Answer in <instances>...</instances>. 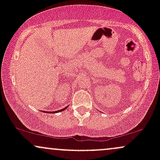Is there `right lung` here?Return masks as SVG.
Here are the masks:
<instances>
[{"instance_id":"add662e5","label":"right lung","mask_w":160,"mask_h":160,"mask_svg":"<svg viewBox=\"0 0 160 160\" xmlns=\"http://www.w3.org/2000/svg\"><path fill=\"white\" fill-rule=\"evenodd\" d=\"M68 108V106H67V107H65V108H63V109H62V110H59V111H54V112H49V111H47V113H58V112H61V111H64V110H65L66 109V108ZM43 112H44V111H43Z\"/></svg>"}]
</instances>
